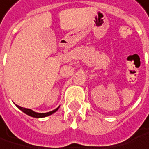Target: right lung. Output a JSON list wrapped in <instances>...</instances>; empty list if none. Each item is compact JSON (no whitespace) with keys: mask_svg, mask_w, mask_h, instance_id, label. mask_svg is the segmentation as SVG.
<instances>
[{"mask_svg":"<svg viewBox=\"0 0 149 149\" xmlns=\"http://www.w3.org/2000/svg\"><path fill=\"white\" fill-rule=\"evenodd\" d=\"M17 107H18L20 110H22L23 113H25L26 115L30 116H33V117H37V118H40V117H45V116H48L50 115H52L54 114V112H56L57 110H58L59 107H57L56 109L53 110V111H51V112H48V113H36L34 112V111L31 110V109H28V108H24V107H19V106H17Z\"/></svg>","mask_w":149,"mask_h":149,"instance_id":"add662e5","label":"right lung"}]
</instances>
